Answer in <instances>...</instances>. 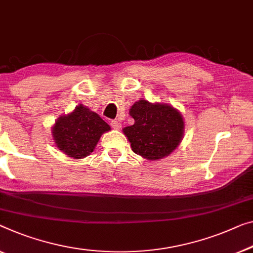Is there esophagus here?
Returning a JSON list of instances; mask_svg holds the SVG:
<instances>
[{
  "label": "esophagus",
  "mask_w": 253,
  "mask_h": 253,
  "mask_svg": "<svg viewBox=\"0 0 253 253\" xmlns=\"http://www.w3.org/2000/svg\"><path fill=\"white\" fill-rule=\"evenodd\" d=\"M111 126L112 128H115V129H119L120 127H122V124H120V122H118V120H112L111 122Z\"/></svg>",
  "instance_id": "esophagus-1"
}]
</instances>
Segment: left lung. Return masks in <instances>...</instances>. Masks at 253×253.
<instances>
[{
    "mask_svg": "<svg viewBox=\"0 0 253 253\" xmlns=\"http://www.w3.org/2000/svg\"><path fill=\"white\" fill-rule=\"evenodd\" d=\"M131 126L124 128L131 150L145 159H163L182 141L184 122L178 111L168 104L139 100L130 108Z\"/></svg>",
    "mask_w": 253,
    "mask_h": 253,
    "instance_id": "obj_1",
    "label": "left lung"
}]
</instances>
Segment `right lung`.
<instances>
[{
    "label": "right lung",
    "mask_w": 253,
    "mask_h": 253,
    "mask_svg": "<svg viewBox=\"0 0 253 253\" xmlns=\"http://www.w3.org/2000/svg\"><path fill=\"white\" fill-rule=\"evenodd\" d=\"M52 130L59 150L82 159L93 152L101 135L110 130V126L95 112L79 104L74 112L60 117Z\"/></svg>",
    "instance_id": "right-lung-1"
}]
</instances>
